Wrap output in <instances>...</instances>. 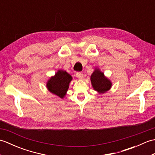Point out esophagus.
Returning <instances> with one entry per match:
<instances>
[{
    "instance_id": "esophagus-1",
    "label": "esophagus",
    "mask_w": 155,
    "mask_h": 155,
    "mask_svg": "<svg viewBox=\"0 0 155 155\" xmlns=\"http://www.w3.org/2000/svg\"><path fill=\"white\" fill-rule=\"evenodd\" d=\"M76 76H77V77L80 80H82L84 78V75L83 73H82V72H77Z\"/></svg>"
}]
</instances>
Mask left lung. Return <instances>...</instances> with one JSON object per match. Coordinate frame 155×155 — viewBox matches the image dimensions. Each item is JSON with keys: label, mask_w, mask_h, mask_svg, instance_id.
I'll return each instance as SVG.
<instances>
[{"label": "left lung", "mask_w": 155, "mask_h": 155, "mask_svg": "<svg viewBox=\"0 0 155 155\" xmlns=\"http://www.w3.org/2000/svg\"><path fill=\"white\" fill-rule=\"evenodd\" d=\"M91 82L94 90L99 94H103L109 91L113 85L110 80L108 79L104 72L98 67L94 68V72L91 74Z\"/></svg>", "instance_id": "left-lung-1"}]
</instances>
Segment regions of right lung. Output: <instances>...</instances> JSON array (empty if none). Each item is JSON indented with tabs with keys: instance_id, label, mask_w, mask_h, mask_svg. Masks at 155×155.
Returning <instances> with one entry per match:
<instances>
[{
	"instance_id": "1",
	"label": "right lung",
	"mask_w": 155,
	"mask_h": 155,
	"mask_svg": "<svg viewBox=\"0 0 155 155\" xmlns=\"http://www.w3.org/2000/svg\"><path fill=\"white\" fill-rule=\"evenodd\" d=\"M72 77L67 72L63 70H58L54 76L47 81V88L48 91L61 98H64L67 94L69 84Z\"/></svg>"
}]
</instances>
